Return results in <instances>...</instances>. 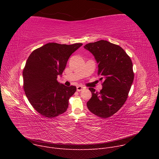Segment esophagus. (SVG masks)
I'll return each instance as SVG.
<instances>
[{
    "label": "esophagus",
    "instance_id": "obj_1",
    "mask_svg": "<svg viewBox=\"0 0 159 159\" xmlns=\"http://www.w3.org/2000/svg\"><path fill=\"white\" fill-rule=\"evenodd\" d=\"M83 89H84V87H82V86H80V85H79L77 87V90L79 92L81 91V90H82Z\"/></svg>",
    "mask_w": 159,
    "mask_h": 159
}]
</instances>
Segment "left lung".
<instances>
[{"mask_svg": "<svg viewBox=\"0 0 159 159\" xmlns=\"http://www.w3.org/2000/svg\"><path fill=\"white\" fill-rule=\"evenodd\" d=\"M91 53L98 64L99 80L104 79L99 93L89 89L92 97L87 102L89 110L102 118L111 116L126 102L134 79L130 57L118 45L106 40L90 43L84 47Z\"/></svg>", "mask_w": 159, "mask_h": 159, "instance_id": "8db88e82", "label": "left lung"}]
</instances>
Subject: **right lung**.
Returning a JSON list of instances; mask_svg holds the SVG:
<instances>
[{"mask_svg": "<svg viewBox=\"0 0 159 159\" xmlns=\"http://www.w3.org/2000/svg\"><path fill=\"white\" fill-rule=\"evenodd\" d=\"M82 43H49L34 50L22 73L24 90L32 106L42 116L52 118L65 112L76 87H66L57 81L70 55Z\"/></svg>", "mask_w": 159, "mask_h": 159, "instance_id": "right-lung-1", "label": "right lung"}]
</instances>
